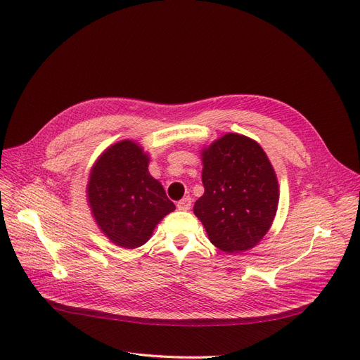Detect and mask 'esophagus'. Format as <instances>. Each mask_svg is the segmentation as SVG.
Segmentation results:
<instances>
[{"label":"esophagus","mask_w":360,"mask_h":360,"mask_svg":"<svg viewBox=\"0 0 360 360\" xmlns=\"http://www.w3.org/2000/svg\"><path fill=\"white\" fill-rule=\"evenodd\" d=\"M191 204H192L191 197H184L177 202V207H179V210H189Z\"/></svg>","instance_id":"34e87169"}]
</instances>
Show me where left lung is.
I'll use <instances>...</instances> for the list:
<instances>
[{
    "instance_id": "1",
    "label": "left lung",
    "mask_w": 360,
    "mask_h": 360,
    "mask_svg": "<svg viewBox=\"0 0 360 360\" xmlns=\"http://www.w3.org/2000/svg\"><path fill=\"white\" fill-rule=\"evenodd\" d=\"M204 195L193 205L210 242L234 254L254 248L274 222L278 180L255 141L226 134L202 151Z\"/></svg>"
}]
</instances>
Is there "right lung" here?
Listing matches in <instances>:
<instances>
[{
	"label": "right lung",
	"instance_id": "1",
	"mask_svg": "<svg viewBox=\"0 0 360 360\" xmlns=\"http://www.w3.org/2000/svg\"><path fill=\"white\" fill-rule=\"evenodd\" d=\"M89 202L110 240L126 249L144 245L163 216L176 205L150 176L148 156L132 141L108 148L91 169Z\"/></svg>",
	"mask_w": 360,
	"mask_h": 360
}]
</instances>
